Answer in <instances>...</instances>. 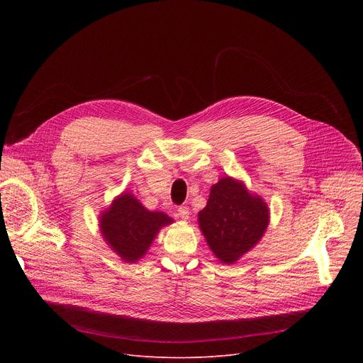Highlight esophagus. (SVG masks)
I'll list each match as a JSON object with an SVG mask.
<instances>
[{
	"instance_id": "1",
	"label": "esophagus",
	"mask_w": 363,
	"mask_h": 363,
	"mask_svg": "<svg viewBox=\"0 0 363 363\" xmlns=\"http://www.w3.org/2000/svg\"><path fill=\"white\" fill-rule=\"evenodd\" d=\"M178 216H179L182 220H186V219L189 218V211H188L186 206H181V207L178 208Z\"/></svg>"
}]
</instances>
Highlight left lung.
<instances>
[{"mask_svg": "<svg viewBox=\"0 0 363 363\" xmlns=\"http://www.w3.org/2000/svg\"><path fill=\"white\" fill-rule=\"evenodd\" d=\"M199 225L219 262L231 264L260 241L269 225V208L241 181L225 177L212 185Z\"/></svg>", "mask_w": 363, "mask_h": 363, "instance_id": "left-lung-1", "label": "left lung"}]
</instances>
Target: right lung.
I'll use <instances>...</instances> for the list:
<instances>
[{
    "label": "right lung",
    "mask_w": 363,
    "mask_h": 363,
    "mask_svg": "<svg viewBox=\"0 0 363 363\" xmlns=\"http://www.w3.org/2000/svg\"><path fill=\"white\" fill-rule=\"evenodd\" d=\"M174 219L163 212H150L130 193H122L100 215L103 238L123 262L135 263L150 249L163 226Z\"/></svg>",
    "instance_id": "add662e5"
}]
</instances>
